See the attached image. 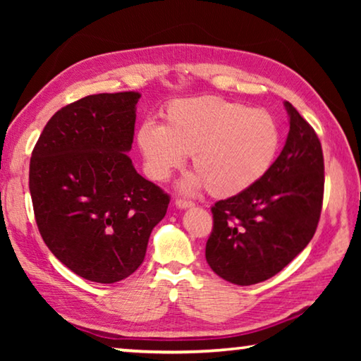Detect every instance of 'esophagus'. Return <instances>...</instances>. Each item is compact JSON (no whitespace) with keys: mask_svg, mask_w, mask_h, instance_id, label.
<instances>
[{"mask_svg":"<svg viewBox=\"0 0 361 361\" xmlns=\"http://www.w3.org/2000/svg\"><path fill=\"white\" fill-rule=\"evenodd\" d=\"M175 205L181 210H186V209H191V207H194V202H191V200H186V199H176Z\"/></svg>","mask_w":361,"mask_h":361,"instance_id":"obj_1","label":"esophagus"}]
</instances>
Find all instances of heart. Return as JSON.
I'll list each match as a JSON object with an SVG mask.
<instances>
[{"mask_svg":"<svg viewBox=\"0 0 361 361\" xmlns=\"http://www.w3.org/2000/svg\"><path fill=\"white\" fill-rule=\"evenodd\" d=\"M280 137L271 113L209 95L170 103L164 126L140 127L138 146L154 181H167L191 154L195 173L183 183V191L205 186L213 197H232L271 170Z\"/></svg>","mask_w":361,"mask_h":361,"instance_id":"heart-1","label":"heart"}]
</instances>
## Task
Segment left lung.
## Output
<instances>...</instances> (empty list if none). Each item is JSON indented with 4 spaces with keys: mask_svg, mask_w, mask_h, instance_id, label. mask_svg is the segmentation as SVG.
<instances>
[{
    "mask_svg": "<svg viewBox=\"0 0 361 361\" xmlns=\"http://www.w3.org/2000/svg\"><path fill=\"white\" fill-rule=\"evenodd\" d=\"M290 132L262 178L212 207L205 258L212 271L247 286L271 279L307 247L319 224L325 166L315 130L285 102Z\"/></svg>",
    "mask_w": 361,
    "mask_h": 361,
    "instance_id": "left-lung-1",
    "label": "left lung"
}]
</instances>
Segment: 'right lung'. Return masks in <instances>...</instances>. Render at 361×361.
I'll use <instances>...</instances> for the list:
<instances>
[{"instance_id": "right-lung-1", "label": "right lung", "mask_w": 361, "mask_h": 361, "mask_svg": "<svg viewBox=\"0 0 361 361\" xmlns=\"http://www.w3.org/2000/svg\"><path fill=\"white\" fill-rule=\"evenodd\" d=\"M138 92L97 94L52 116L30 161V194L54 256L97 283H114L142 264L169 194L137 173Z\"/></svg>"}]
</instances>
